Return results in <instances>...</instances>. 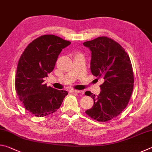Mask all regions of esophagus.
<instances>
[{"label":"esophagus","mask_w":152,"mask_h":152,"mask_svg":"<svg viewBox=\"0 0 152 152\" xmlns=\"http://www.w3.org/2000/svg\"><path fill=\"white\" fill-rule=\"evenodd\" d=\"M70 92L72 93H81V91H78V90H71Z\"/></svg>","instance_id":"obj_1"}]
</instances>
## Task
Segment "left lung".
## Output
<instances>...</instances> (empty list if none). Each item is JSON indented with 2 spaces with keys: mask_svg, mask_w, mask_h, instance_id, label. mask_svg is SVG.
<instances>
[{
  "mask_svg": "<svg viewBox=\"0 0 152 152\" xmlns=\"http://www.w3.org/2000/svg\"><path fill=\"white\" fill-rule=\"evenodd\" d=\"M83 45L91 51L92 74L104 79L97 96L90 91L85 92L94 101L93 107L85 113L98 121H108L125 109L132 96L134 78L130 58L119 43L107 37Z\"/></svg>",
  "mask_w": 152,
  "mask_h": 152,
  "instance_id": "left-lung-1",
  "label": "left lung"
}]
</instances>
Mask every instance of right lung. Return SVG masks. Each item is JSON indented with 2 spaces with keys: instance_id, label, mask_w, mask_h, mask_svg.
<instances>
[{
  "instance_id": "1",
  "label": "right lung",
  "mask_w": 152,
  "mask_h": 152,
  "mask_svg": "<svg viewBox=\"0 0 152 152\" xmlns=\"http://www.w3.org/2000/svg\"><path fill=\"white\" fill-rule=\"evenodd\" d=\"M54 35H45L25 48L17 65L15 90L25 109L36 117H44L60 107L68 92L45 84L61 50L70 44Z\"/></svg>"
}]
</instances>
